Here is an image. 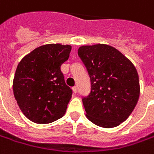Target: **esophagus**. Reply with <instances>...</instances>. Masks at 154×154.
Returning a JSON list of instances; mask_svg holds the SVG:
<instances>
[{
    "label": "esophagus",
    "instance_id": "obj_1",
    "mask_svg": "<svg viewBox=\"0 0 154 154\" xmlns=\"http://www.w3.org/2000/svg\"><path fill=\"white\" fill-rule=\"evenodd\" d=\"M72 91H73V93H74V94L77 93V86H75V87L72 88Z\"/></svg>",
    "mask_w": 154,
    "mask_h": 154
}]
</instances>
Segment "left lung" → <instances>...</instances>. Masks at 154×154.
Segmentation results:
<instances>
[{
	"label": "left lung",
	"mask_w": 154,
	"mask_h": 154,
	"mask_svg": "<svg viewBox=\"0 0 154 154\" xmlns=\"http://www.w3.org/2000/svg\"><path fill=\"white\" fill-rule=\"evenodd\" d=\"M78 55L91 80V92L82 99L87 119L102 128L119 126L129 118L140 96L135 66L106 44L81 46Z\"/></svg>",
	"instance_id": "obj_1"
}]
</instances>
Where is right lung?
<instances>
[{
	"mask_svg": "<svg viewBox=\"0 0 154 154\" xmlns=\"http://www.w3.org/2000/svg\"><path fill=\"white\" fill-rule=\"evenodd\" d=\"M71 45L50 43L31 51L19 63L13 82L15 100L24 115L35 124H49L62 118L72 99L61 72Z\"/></svg>",
	"mask_w": 154,
	"mask_h": 154,
	"instance_id": "obj_1",
	"label": "right lung"
}]
</instances>
